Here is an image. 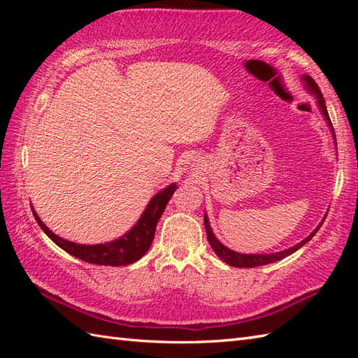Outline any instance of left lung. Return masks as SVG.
<instances>
[{"label": "left lung", "mask_w": 358, "mask_h": 358, "mask_svg": "<svg viewBox=\"0 0 358 358\" xmlns=\"http://www.w3.org/2000/svg\"><path fill=\"white\" fill-rule=\"evenodd\" d=\"M301 81H303V85H305V89L308 90V92H309L310 95L315 96L318 109H320L322 115H323L324 120H326V123H328L329 131L332 132V136H334V143H336V146H337L336 132H334V127H332V123H331L329 113H328V109H326L324 98H323V95H322V92H320V89H318L317 83H315L313 78H310L309 75H303ZM324 218H326V215H324ZM324 218L322 220V223L318 224V226L315 227V229L308 235V237H306L305 240H301L300 243H296V245L292 246V248H287V249H285V250H280V252H273V254H240V252H235V250H232V249H229V248H226V246L223 245V243L215 237V234H214V231H212V227H210V224H209V218H208L206 214H204V227H206V235H208V241H209L210 248L214 249V252H215L220 258H222V260H223L226 264L234 266V268H257V266H264V264H269V263H273V262H278V260H281V258H285V257H287V255L294 254L295 250H299L301 246H305L306 243L317 234V231L320 229L323 222H324Z\"/></svg>", "instance_id": "8db88e82"}]
</instances>
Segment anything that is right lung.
Instances as JSON below:
<instances>
[{
	"instance_id": "1",
	"label": "right lung",
	"mask_w": 358,
	"mask_h": 358,
	"mask_svg": "<svg viewBox=\"0 0 358 358\" xmlns=\"http://www.w3.org/2000/svg\"><path fill=\"white\" fill-rule=\"evenodd\" d=\"M175 189H177V183H172L164 187L163 191L155 194L148 203V206L144 209L140 220L135 223L131 231L126 232L123 237L109 243H100V245H78V243L58 237L57 234H53L49 227L41 222L34 208L32 212L36 223L40 224L44 234L48 235L57 246L66 250L67 254L92 264L126 266L138 262L149 250L152 241H154L158 220L164 212L166 204L169 203Z\"/></svg>"
}]
</instances>
